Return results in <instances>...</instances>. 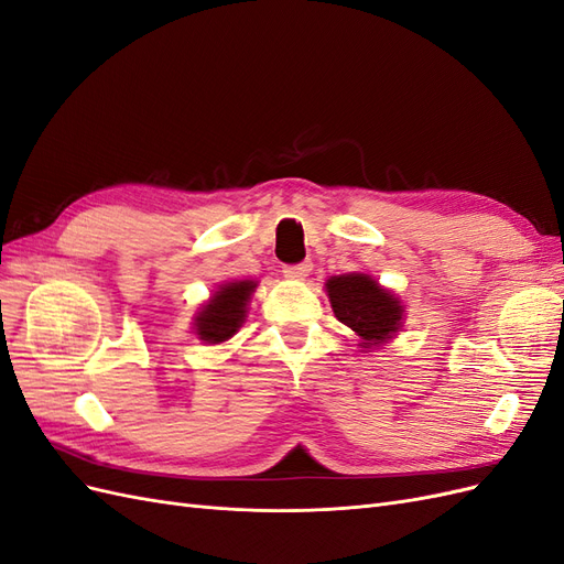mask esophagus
I'll list each match as a JSON object with an SVG mask.
<instances>
[{
    "label": "esophagus",
    "instance_id": "1",
    "mask_svg": "<svg viewBox=\"0 0 564 564\" xmlns=\"http://www.w3.org/2000/svg\"><path fill=\"white\" fill-rule=\"evenodd\" d=\"M313 270V263L311 261H303V263H296V265H284V278L289 280H305L311 275Z\"/></svg>",
    "mask_w": 564,
    "mask_h": 564
}]
</instances>
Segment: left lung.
<instances>
[{"label":"left lung","instance_id":"obj_1","mask_svg":"<svg viewBox=\"0 0 564 564\" xmlns=\"http://www.w3.org/2000/svg\"><path fill=\"white\" fill-rule=\"evenodd\" d=\"M332 311L360 336L362 352L377 350L395 338L404 327V303L392 289H386L367 272H346L324 282Z\"/></svg>","mask_w":564,"mask_h":564}]
</instances>
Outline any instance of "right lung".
<instances>
[{
	"mask_svg": "<svg viewBox=\"0 0 564 564\" xmlns=\"http://www.w3.org/2000/svg\"><path fill=\"white\" fill-rule=\"evenodd\" d=\"M256 286H259L256 280H232L214 289V294L199 305L193 317V332L202 344H226L240 332Z\"/></svg>",
	"mask_w": 564,
	"mask_h": 564,
	"instance_id": "right-lung-1",
	"label": "right lung"
}]
</instances>
